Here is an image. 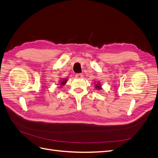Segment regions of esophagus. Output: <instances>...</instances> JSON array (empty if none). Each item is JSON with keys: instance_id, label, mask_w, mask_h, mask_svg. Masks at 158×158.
Returning <instances> with one entry per match:
<instances>
[{"instance_id": "esophagus-1", "label": "esophagus", "mask_w": 158, "mask_h": 158, "mask_svg": "<svg viewBox=\"0 0 158 158\" xmlns=\"http://www.w3.org/2000/svg\"><path fill=\"white\" fill-rule=\"evenodd\" d=\"M75 77L77 79H82L83 77V75L81 73H78V74L75 75Z\"/></svg>"}]
</instances>
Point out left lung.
Masks as SVG:
<instances>
[{
	"instance_id": "8db88e82",
	"label": "left lung",
	"mask_w": 158,
	"mask_h": 158,
	"mask_svg": "<svg viewBox=\"0 0 158 158\" xmlns=\"http://www.w3.org/2000/svg\"><path fill=\"white\" fill-rule=\"evenodd\" d=\"M96 88H98V89H101V87H100V85H99V84H98H98H97V85H96Z\"/></svg>"
}]
</instances>
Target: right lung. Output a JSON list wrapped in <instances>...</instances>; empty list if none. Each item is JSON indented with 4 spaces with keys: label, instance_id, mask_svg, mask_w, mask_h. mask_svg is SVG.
<instances>
[{
    "label": "right lung",
    "instance_id": "right-lung-1",
    "mask_svg": "<svg viewBox=\"0 0 158 158\" xmlns=\"http://www.w3.org/2000/svg\"><path fill=\"white\" fill-rule=\"evenodd\" d=\"M67 83V80H63L61 82V84L60 85H64V84Z\"/></svg>",
    "mask_w": 158,
    "mask_h": 158
}]
</instances>
